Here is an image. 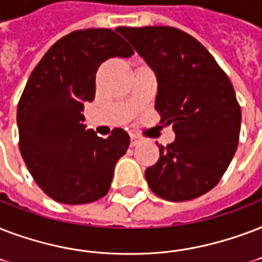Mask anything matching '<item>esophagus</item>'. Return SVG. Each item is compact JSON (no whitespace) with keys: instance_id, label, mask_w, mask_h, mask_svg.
<instances>
[{"instance_id":"esophagus-1","label":"esophagus","mask_w":262,"mask_h":262,"mask_svg":"<svg viewBox=\"0 0 262 262\" xmlns=\"http://www.w3.org/2000/svg\"><path fill=\"white\" fill-rule=\"evenodd\" d=\"M129 138H131V146H137L138 143H141L142 138L139 137V135H137V134H129Z\"/></svg>"}]
</instances>
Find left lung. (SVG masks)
Instances as JSON below:
<instances>
[{"label":"left lung","mask_w":262,"mask_h":262,"mask_svg":"<svg viewBox=\"0 0 262 262\" xmlns=\"http://www.w3.org/2000/svg\"><path fill=\"white\" fill-rule=\"evenodd\" d=\"M117 31L156 71L154 108L176 135L159 146V161L145 171L149 187L173 202L204 195L220 182L238 147L242 115L230 78L204 45L179 28Z\"/></svg>","instance_id":"obj_1"}]
</instances>
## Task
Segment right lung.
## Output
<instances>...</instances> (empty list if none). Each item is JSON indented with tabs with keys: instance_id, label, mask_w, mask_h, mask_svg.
I'll return each mask as SVG.
<instances>
[{
	"instance_id": "obj_1",
	"label": "right lung",
	"mask_w": 262,
	"mask_h": 262,
	"mask_svg": "<svg viewBox=\"0 0 262 262\" xmlns=\"http://www.w3.org/2000/svg\"><path fill=\"white\" fill-rule=\"evenodd\" d=\"M134 49L109 28H87L62 36L40 58L17 105L19 149L46 195L68 205L106 195L117 160L129 137L115 128L106 139L86 129L84 102L95 97V74L111 57Z\"/></svg>"
}]
</instances>
